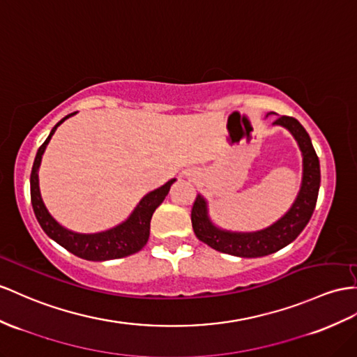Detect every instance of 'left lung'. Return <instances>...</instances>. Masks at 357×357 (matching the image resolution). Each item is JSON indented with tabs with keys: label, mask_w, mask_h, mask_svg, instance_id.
I'll return each instance as SVG.
<instances>
[{
	"label": "left lung",
	"mask_w": 357,
	"mask_h": 357,
	"mask_svg": "<svg viewBox=\"0 0 357 357\" xmlns=\"http://www.w3.org/2000/svg\"><path fill=\"white\" fill-rule=\"evenodd\" d=\"M273 125L287 128L296 139L303 157V176L294 204L285 215L266 229L257 232H231L220 229L211 222L208 214V202L202 195H197L191 209L193 231L200 241L214 250L241 258L267 257L294 241L312 217L321 175H319V161L310 137L294 117L280 116Z\"/></svg>",
	"instance_id": "left-lung-1"
}]
</instances>
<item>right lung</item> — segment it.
Here are the masks:
<instances>
[{"label":"right lung","mask_w":357,"mask_h":357,"mask_svg":"<svg viewBox=\"0 0 357 357\" xmlns=\"http://www.w3.org/2000/svg\"><path fill=\"white\" fill-rule=\"evenodd\" d=\"M70 116H74V113L63 117L61 121L52 128L48 139L43 142V144L38 149V153H36L30 176L31 205L34 209L36 218H38L43 232L47 234L50 238L59 243L61 248H65L70 253H74L78 258H83L87 261H108L130 257V255L142 250L146 243H148L152 214L155 209L162 204V200L166 199L172 184L176 179L173 178L169 182H166L162 187L146 195L140 200L139 205L134 208L131 215L128 217L123 223L112 227V229L96 234H78L66 229L65 226H61L56 218L50 214L47 206L43 204L39 188V167L42 155L45 149H47L51 137L56 132L57 126L61 125Z\"/></svg>","instance_id":"obj_1"}]
</instances>
